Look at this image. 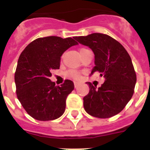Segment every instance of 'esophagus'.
Masks as SVG:
<instances>
[{"label": "esophagus", "instance_id": "34e87169", "mask_svg": "<svg viewBox=\"0 0 150 150\" xmlns=\"http://www.w3.org/2000/svg\"><path fill=\"white\" fill-rule=\"evenodd\" d=\"M79 85H80V83H79V82L74 81V86H75V88H76L77 86H79Z\"/></svg>", "mask_w": 150, "mask_h": 150}]
</instances>
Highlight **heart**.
I'll list each match as a JSON object with an SVG mask.
<instances>
[{"instance_id": "b5f03b06", "label": "heart", "mask_w": 150, "mask_h": 150, "mask_svg": "<svg viewBox=\"0 0 150 150\" xmlns=\"http://www.w3.org/2000/svg\"><path fill=\"white\" fill-rule=\"evenodd\" d=\"M82 50H85V49H82ZM69 75H70L71 77H74V78L79 77V74H78V73L76 72V71H70V72H69Z\"/></svg>"}]
</instances>
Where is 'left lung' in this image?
<instances>
[{
  "label": "left lung",
  "mask_w": 150,
  "mask_h": 150,
  "mask_svg": "<svg viewBox=\"0 0 150 150\" xmlns=\"http://www.w3.org/2000/svg\"><path fill=\"white\" fill-rule=\"evenodd\" d=\"M74 38L80 44L88 46L95 54V67L91 74L98 71L105 79L98 88L86 83L89 92L83 98L85 110L101 119L118 114L132 98L137 81L128 52L121 43L107 34L94 33Z\"/></svg>",
  "instance_id": "left-lung-1"
}]
</instances>
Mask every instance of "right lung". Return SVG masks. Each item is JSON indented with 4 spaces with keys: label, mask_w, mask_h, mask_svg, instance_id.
I'll return each mask as SVG.
<instances>
[{
    "label": "right lung",
    "mask_w": 150,
    "mask_h": 150,
    "mask_svg": "<svg viewBox=\"0 0 150 150\" xmlns=\"http://www.w3.org/2000/svg\"><path fill=\"white\" fill-rule=\"evenodd\" d=\"M74 39L55 36L38 38L26 46L18 58L15 73L17 98L35 120H54L64 112L66 99L74 90V83L66 79L59 86L50 77L51 70L59 69L64 52L78 44Z\"/></svg>",
    "instance_id": "add662e5"
}]
</instances>
